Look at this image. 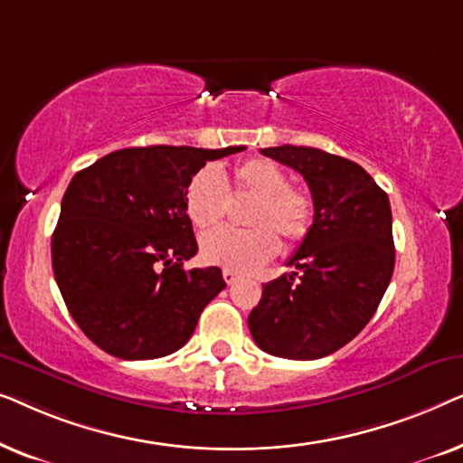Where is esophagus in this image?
I'll use <instances>...</instances> for the list:
<instances>
[{
    "mask_svg": "<svg viewBox=\"0 0 463 463\" xmlns=\"http://www.w3.org/2000/svg\"><path fill=\"white\" fill-rule=\"evenodd\" d=\"M223 280L227 282V284H233L238 280V274L233 269H223Z\"/></svg>",
    "mask_w": 463,
    "mask_h": 463,
    "instance_id": "1",
    "label": "esophagus"
}]
</instances>
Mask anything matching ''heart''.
I'll use <instances>...</instances> for the list:
<instances>
[{
  "mask_svg": "<svg viewBox=\"0 0 463 463\" xmlns=\"http://www.w3.org/2000/svg\"><path fill=\"white\" fill-rule=\"evenodd\" d=\"M227 187L232 192L255 195L246 214L249 230L221 227L206 233L200 255L206 263L233 271H252L268 263L280 250V240L288 244L306 238L314 219V202L307 192L288 185V175L268 157H250L236 164L230 176L206 166L192 175L185 185L183 204L194 227L211 230L227 211Z\"/></svg>",
  "mask_w": 463,
  "mask_h": 463,
  "instance_id": "heart-1",
  "label": "heart"
}]
</instances>
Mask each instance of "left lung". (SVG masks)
Returning <instances> with one entry per match:
<instances>
[{
	"label": "left lung",
	"mask_w": 463,
	"mask_h": 463,
	"mask_svg": "<svg viewBox=\"0 0 463 463\" xmlns=\"http://www.w3.org/2000/svg\"><path fill=\"white\" fill-rule=\"evenodd\" d=\"M261 154L303 175L314 223L287 263L299 271L263 284L250 335L271 356L325 358L369 325L392 280L388 194L356 162L322 149L282 145Z\"/></svg>",
	"instance_id": "8db88e82"
}]
</instances>
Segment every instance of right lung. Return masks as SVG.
<instances>
[{
    "label": "right lung",
    "instance_id": "1",
    "mask_svg": "<svg viewBox=\"0 0 463 463\" xmlns=\"http://www.w3.org/2000/svg\"><path fill=\"white\" fill-rule=\"evenodd\" d=\"M246 147L151 145L107 154L69 183L52 268L69 314L122 360L168 356L225 288L219 268L183 269L198 252L183 195L206 162Z\"/></svg>",
    "mask_w": 463,
    "mask_h": 463
}]
</instances>
